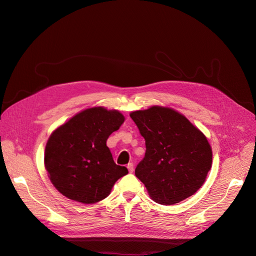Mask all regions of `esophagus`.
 I'll use <instances>...</instances> for the list:
<instances>
[{"label": "esophagus", "instance_id": "1", "mask_svg": "<svg viewBox=\"0 0 256 256\" xmlns=\"http://www.w3.org/2000/svg\"><path fill=\"white\" fill-rule=\"evenodd\" d=\"M127 168H128L129 173H134V164H128V166H127Z\"/></svg>", "mask_w": 256, "mask_h": 256}]
</instances>
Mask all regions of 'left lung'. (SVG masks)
I'll use <instances>...</instances> for the list:
<instances>
[{
  "instance_id": "left-lung-1",
  "label": "left lung",
  "mask_w": 256,
  "mask_h": 256,
  "mask_svg": "<svg viewBox=\"0 0 256 256\" xmlns=\"http://www.w3.org/2000/svg\"><path fill=\"white\" fill-rule=\"evenodd\" d=\"M145 138V156L136 176L156 203L173 205L202 187L212 168L206 136L171 108L154 106L130 113Z\"/></svg>"
}]
</instances>
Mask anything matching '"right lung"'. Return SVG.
<instances>
[{"label":"right lung","mask_w":256,"mask_h":256,"mask_svg":"<svg viewBox=\"0 0 256 256\" xmlns=\"http://www.w3.org/2000/svg\"><path fill=\"white\" fill-rule=\"evenodd\" d=\"M125 118L102 106L86 109L50 136L44 150V166L62 194L83 204L106 198L120 177L128 173L114 162L106 140Z\"/></svg>","instance_id":"1"}]
</instances>
